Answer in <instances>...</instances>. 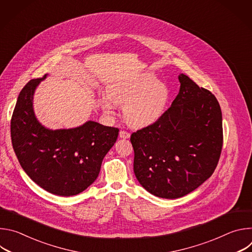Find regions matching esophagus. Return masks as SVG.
Wrapping results in <instances>:
<instances>
[{"label":"esophagus","mask_w":252,"mask_h":252,"mask_svg":"<svg viewBox=\"0 0 252 252\" xmlns=\"http://www.w3.org/2000/svg\"><path fill=\"white\" fill-rule=\"evenodd\" d=\"M130 136V133L126 131V130H121L120 131V137L121 138H128Z\"/></svg>","instance_id":"obj_1"}]
</instances>
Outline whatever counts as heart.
Instances as JSON below:
<instances>
[{"instance_id": "obj_1", "label": "heart", "mask_w": 252, "mask_h": 252, "mask_svg": "<svg viewBox=\"0 0 252 252\" xmlns=\"http://www.w3.org/2000/svg\"><path fill=\"white\" fill-rule=\"evenodd\" d=\"M169 89L155 75L146 73L129 81L111 86L107 96L99 103L103 112L114 114L117 105H124V116L133 126H147L156 123L167 109Z\"/></svg>"}]
</instances>
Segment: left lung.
I'll list each match as a JSON object with an SVG mask.
<instances>
[{"label":"left lung","mask_w":252,"mask_h":252,"mask_svg":"<svg viewBox=\"0 0 252 252\" xmlns=\"http://www.w3.org/2000/svg\"><path fill=\"white\" fill-rule=\"evenodd\" d=\"M178 80L181 89L169 109L130 135L138 183L168 199L189 194L211 176L223 143L217 97L184 74Z\"/></svg>","instance_id":"left-lung-1"}]
</instances>
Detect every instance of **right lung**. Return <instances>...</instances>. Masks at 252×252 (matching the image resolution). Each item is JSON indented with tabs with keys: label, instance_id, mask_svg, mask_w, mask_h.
<instances>
[{
	"label": "right lung",
	"instance_id": "right-lung-1",
	"mask_svg": "<svg viewBox=\"0 0 252 252\" xmlns=\"http://www.w3.org/2000/svg\"><path fill=\"white\" fill-rule=\"evenodd\" d=\"M46 77L31 80L18 96L11 120L13 149L32 182L53 194L76 195L95 181L120 130L93 121L68 129L42 126L33 113L32 96Z\"/></svg>",
	"mask_w": 252,
	"mask_h": 252
}]
</instances>
